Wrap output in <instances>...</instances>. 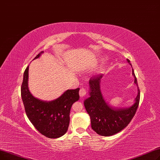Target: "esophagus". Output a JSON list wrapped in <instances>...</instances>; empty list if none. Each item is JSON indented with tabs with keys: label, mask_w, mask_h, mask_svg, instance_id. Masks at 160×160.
<instances>
[{
	"label": "esophagus",
	"mask_w": 160,
	"mask_h": 160,
	"mask_svg": "<svg viewBox=\"0 0 160 160\" xmlns=\"http://www.w3.org/2000/svg\"><path fill=\"white\" fill-rule=\"evenodd\" d=\"M86 94H87L86 90H85L84 88H81L80 89V90H79V95H80V96H81V98L84 97V96L86 95Z\"/></svg>",
	"instance_id": "1"
}]
</instances>
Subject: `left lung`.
<instances>
[{
  "mask_svg": "<svg viewBox=\"0 0 160 160\" xmlns=\"http://www.w3.org/2000/svg\"><path fill=\"white\" fill-rule=\"evenodd\" d=\"M127 62L132 66L130 60L127 59ZM132 74L138 92L134 103L127 108H115L105 101L100 90L103 75L90 79V96L85 100L84 105L90 117L91 127L98 134L105 137L115 135L125 128L134 117L139 103L140 91L133 70Z\"/></svg>",
  "mask_w": 160,
  "mask_h": 160,
  "instance_id": "obj_1",
  "label": "left lung"
}]
</instances>
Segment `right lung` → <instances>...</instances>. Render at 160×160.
<instances>
[{
    "instance_id": "add662e5",
    "label": "right lung",
    "mask_w": 160,
    "mask_h": 160,
    "mask_svg": "<svg viewBox=\"0 0 160 160\" xmlns=\"http://www.w3.org/2000/svg\"><path fill=\"white\" fill-rule=\"evenodd\" d=\"M43 51L34 60L38 58ZM79 88L67 90L55 100L43 101L35 98L28 89V66L23 75L21 98L27 116L36 130L44 136L56 139L64 135L70 124V112L73 103L79 100Z\"/></svg>"
}]
</instances>
